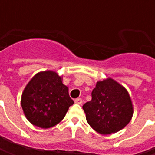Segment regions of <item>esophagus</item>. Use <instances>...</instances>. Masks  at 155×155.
Masks as SVG:
<instances>
[{
    "label": "esophagus",
    "instance_id": "34e87169",
    "mask_svg": "<svg viewBox=\"0 0 155 155\" xmlns=\"http://www.w3.org/2000/svg\"><path fill=\"white\" fill-rule=\"evenodd\" d=\"M74 103L78 104H82V100H81V99H79V98H78V99H75V100H74Z\"/></svg>",
    "mask_w": 155,
    "mask_h": 155
}]
</instances>
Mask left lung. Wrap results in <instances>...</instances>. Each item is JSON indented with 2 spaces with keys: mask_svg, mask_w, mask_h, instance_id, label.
Segmentation results:
<instances>
[{
  "mask_svg": "<svg viewBox=\"0 0 155 155\" xmlns=\"http://www.w3.org/2000/svg\"><path fill=\"white\" fill-rule=\"evenodd\" d=\"M92 100L83 105L88 124L101 134L116 133L132 119L134 107L129 92L112 78L97 81Z\"/></svg>",
  "mask_w": 155,
  "mask_h": 155,
  "instance_id": "obj_1",
  "label": "left lung"
}]
</instances>
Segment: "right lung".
Masks as SVG:
<instances>
[{
	"label": "right lung",
	"mask_w": 155,
	"mask_h": 155,
	"mask_svg": "<svg viewBox=\"0 0 155 155\" xmlns=\"http://www.w3.org/2000/svg\"><path fill=\"white\" fill-rule=\"evenodd\" d=\"M62 75L53 71L38 72L29 81L21 94L25 118L35 126L48 129L64 119L74 104Z\"/></svg>",
	"instance_id": "right-lung-1"
}]
</instances>
